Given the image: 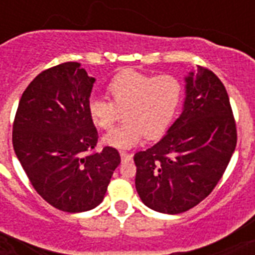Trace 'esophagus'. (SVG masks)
Segmentation results:
<instances>
[{"mask_svg":"<svg viewBox=\"0 0 255 255\" xmlns=\"http://www.w3.org/2000/svg\"><path fill=\"white\" fill-rule=\"evenodd\" d=\"M120 157H122V161H129V160H132L133 155L127 153V152H120Z\"/></svg>","mask_w":255,"mask_h":255,"instance_id":"obj_1","label":"esophagus"}]
</instances>
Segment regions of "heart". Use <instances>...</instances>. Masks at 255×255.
Listing matches in <instances>:
<instances>
[{
	"instance_id": "heart-1",
	"label": "heart",
	"mask_w": 255,
	"mask_h": 255,
	"mask_svg": "<svg viewBox=\"0 0 255 255\" xmlns=\"http://www.w3.org/2000/svg\"><path fill=\"white\" fill-rule=\"evenodd\" d=\"M110 100H88L90 119L98 128L110 129L123 112L124 123L104 135L103 143L127 149L145 136L159 139L169 127L181 100L182 87L172 75H151L135 70L116 74L107 86Z\"/></svg>"
}]
</instances>
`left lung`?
Here are the masks:
<instances>
[{
	"label": "left lung",
	"mask_w": 255,
	"mask_h": 255,
	"mask_svg": "<svg viewBox=\"0 0 255 255\" xmlns=\"http://www.w3.org/2000/svg\"><path fill=\"white\" fill-rule=\"evenodd\" d=\"M185 82L180 118L159 143L133 156L136 190L160 213H182L208 197L237 144L229 96L217 75L197 66Z\"/></svg>",
	"instance_id": "obj_1"
}]
</instances>
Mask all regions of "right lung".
Returning <instances> with one entry per match:
<instances>
[{"instance_id": "right-lung-1", "label": "right lung", "mask_w": 255, "mask_h": 255, "mask_svg": "<svg viewBox=\"0 0 255 255\" xmlns=\"http://www.w3.org/2000/svg\"><path fill=\"white\" fill-rule=\"evenodd\" d=\"M94 82L78 62L50 67L26 87L14 118V152L31 185L69 213L99 205L120 164L115 148L94 151L98 131L87 111Z\"/></svg>"}]
</instances>
